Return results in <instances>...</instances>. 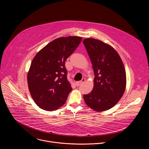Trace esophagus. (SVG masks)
<instances>
[{"label": "esophagus", "instance_id": "34e87169", "mask_svg": "<svg viewBox=\"0 0 149 149\" xmlns=\"http://www.w3.org/2000/svg\"><path fill=\"white\" fill-rule=\"evenodd\" d=\"M85 81H86V79H85V78H82L81 81H77V82H76V86H79V85H81V84H82L83 82H84Z\"/></svg>", "mask_w": 149, "mask_h": 149}]
</instances>
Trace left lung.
Here are the masks:
<instances>
[{
	"label": "left lung",
	"mask_w": 149,
	"mask_h": 149,
	"mask_svg": "<svg viewBox=\"0 0 149 149\" xmlns=\"http://www.w3.org/2000/svg\"><path fill=\"white\" fill-rule=\"evenodd\" d=\"M94 72V87L84 95L86 104L96 111L110 109L122 97L126 86L123 61L110 45L94 38L83 40Z\"/></svg>",
	"instance_id": "8db88e82"
}]
</instances>
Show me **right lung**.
<instances>
[{"label": "right lung", "mask_w": 149, "mask_h": 149, "mask_svg": "<svg viewBox=\"0 0 149 149\" xmlns=\"http://www.w3.org/2000/svg\"><path fill=\"white\" fill-rule=\"evenodd\" d=\"M82 38H58L39 51L28 73L31 95L39 107L54 111L64 104L72 90L65 67L67 59L77 49Z\"/></svg>", "instance_id": "1"}]
</instances>
